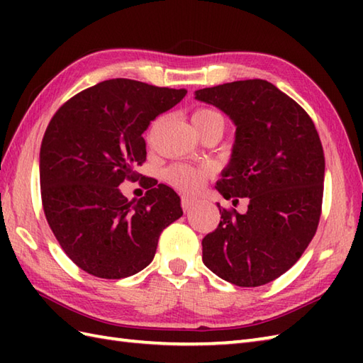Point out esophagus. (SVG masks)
<instances>
[{
	"instance_id": "34e87169",
	"label": "esophagus",
	"mask_w": 363,
	"mask_h": 363,
	"mask_svg": "<svg viewBox=\"0 0 363 363\" xmlns=\"http://www.w3.org/2000/svg\"><path fill=\"white\" fill-rule=\"evenodd\" d=\"M195 199L194 198H189V196H182L181 198V206H182V209L184 211H190L191 209V207H194L195 206Z\"/></svg>"
}]
</instances>
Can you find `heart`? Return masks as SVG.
I'll list each match as a JSON object with an SVG mask.
<instances>
[{
  "label": "heart",
  "mask_w": 363,
  "mask_h": 363,
  "mask_svg": "<svg viewBox=\"0 0 363 363\" xmlns=\"http://www.w3.org/2000/svg\"><path fill=\"white\" fill-rule=\"evenodd\" d=\"M212 120H223L221 115L218 112H215L212 109H198L194 117H191V121L196 123V125H201V123H207ZM207 176V169L206 168H198V167H190V165H184V164H176L173 167H169L165 169V181L168 184L181 191H187V194H191V191H196L199 187L203 186V182Z\"/></svg>",
  "instance_id": "obj_1"
}]
</instances>
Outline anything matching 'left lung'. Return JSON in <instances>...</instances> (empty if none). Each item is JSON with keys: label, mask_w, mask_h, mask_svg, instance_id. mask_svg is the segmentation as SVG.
<instances>
[{"label": "left lung", "mask_w": 363, "mask_h": 363, "mask_svg": "<svg viewBox=\"0 0 363 363\" xmlns=\"http://www.w3.org/2000/svg\"><path fill=\"white\" fill-rule=\"evenodd\" d=\"M198 101L225 112L235 125L220 195L250 198L248 211H226L203 238L204 265L238 287H259L296 264L317 233L325 154L309 115L264 79L195 91Z\"/></svg>", "instance_id": "8db88e82"}]
</instances>
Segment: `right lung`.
<instances>
[{"instance_id":"obj_1","label":"right lung","mask_w":363,"mask_h":363,"mask_svg":"<svg viewBox=\"0 0 363 363\" xmlns=\"http://www.w3.org/2000/svg\"><path fill=\"white\" fill-rule=\"evenodd\" d=\"M187 95L186 89L109 79L82 90L60 107L40 146L45 217L76 265L103 279L142 272L159 235L182 217L181 198L152 184L138 201L118 186L134 179L146 159L150 123Z\"/></svg>"}]
</instances>
